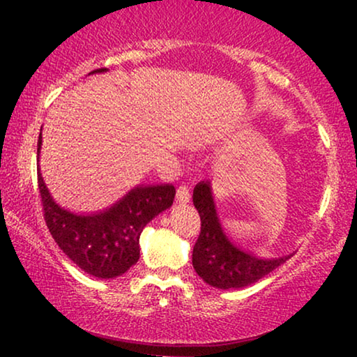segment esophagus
<instances>
[{"instance_id": "esophagus-1", "label": "esophagus", "mask_w": 357, "mask_h": 357, "mask_svg": "<svg viewBox=\"0 0 357 357\" xmlns=\"http://www.w3.org/2000/svg\"><path fill=\"white\" fill-rule=\"evenodd\" d=\"M190 202V190L185 185H180L177 188V203L178 204H187Z\"/></svg>"}]
</instances>
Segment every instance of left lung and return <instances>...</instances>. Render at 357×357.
<instances>
[{
	"label": "left lung",
	"mask_w": 357,
	"mask_h": 357,
	"mask_svg": "<svg viewBox=\"0 0 357 357\" xmlns=\"http://www.w3.org/2000/svg\"><path fill=\"white\" fill-rule=\"evenodd\" d=\"M193 204L202 218V232L193 247L192 263L197 275L218 289H241L260 281L291 255L261 258L234 243L219 219L211 182H199L193 188Z\"/></svg>",
	"instance_id": "obj_1"
}]
</instances>
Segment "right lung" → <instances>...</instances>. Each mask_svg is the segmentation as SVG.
I'll use <instances>...</instances> for the list:
<instances>
[{
	"label": "right lung",
	"instance_id": "add662e5",
	"mask_svg": "<svg viewBox=\"0 0 357 357\" xmlns=\"http://www.w3.org/2000/svg\"><path fill=\"white\" fill-rule=\"evenodd\" d=\"M109 70H96L100 75ZM37 155L40 160L42 130ZM38 190L52 237L63 253L87 275L112 280L139 260V236L146 224L172 206L174 185H136L109 208L92 213H75L63 208L48 192L38 165Z\"/></svg>",
	"mask_w": 357,
	"mask_h": 357
}]
</instances>
